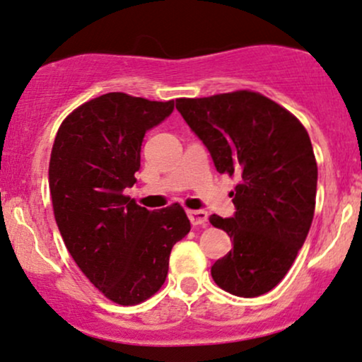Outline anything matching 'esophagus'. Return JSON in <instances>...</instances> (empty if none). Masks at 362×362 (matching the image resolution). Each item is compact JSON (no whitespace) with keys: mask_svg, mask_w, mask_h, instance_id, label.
Returning a JSON list of instances; mask_svg holds the SVG:
<instances>
[{"mask_svg":"<svg viewBox=\"0 0 362 362\" xmlns=\"http://www.w3.org/2000/svg\"><path fill=\"white\" fill-rule=\"evenodd\" d=\"M187 216H189L192 226H206L209 221V214L206 211H202V209H199V211H189Z\"/></svg>","mask_w":362,"mask_h":362,"instance_id":"34e87169","label":"esophagus"}]
</instances>
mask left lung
Masks as SVG:
<instances>
[{"label": "left lung", "mask_w": 362, "mask_h": 362, "mask_svg": "<svg viewBox=\"0 0 362 362\" xmlns=\"http://www.w3.org/2000/svg\"><path fill=\"white\" fill-rule=\"evenodd\" d=\"M177 111L217 172L239 180L230 192L234 216L209 217L233 239V250L212 264L211 275L236 297H259L288 273L313 219L317 162L307 129L252 90L177 99Z\"/></svg>", "instance_id": "1"}]
</instances>
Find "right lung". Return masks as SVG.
<instances>
[{
  "label": "right lung",
  "mask_w": 362,
  "mask_h": 362,
  "mask_svg": "<svg viewBox=\"0 0 362 362\" xmlns=\"http://www.w3.org/2000/svg\"><path fill=\"white\" fill-rule=\"evenodd\" d=\"M172 111L173 101L103 94L65 117L52 148L49 185L65 246L95 288L119 305L160 290L173 245L190 230L178 204L148 211L124 195L136 182L145 133Z\"/></svg>",
  "instance_id": "right-lung-1"
}]
</instances>
